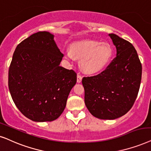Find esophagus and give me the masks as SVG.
<instances>
[{
  "instance_id": "34e87169",
  "label": "esophagus",
  "mask_w": 151,
  "mask_h": 151,
  "mask_svg": "<svg viewBox=\"0 0 151 151\" xmlns=\"http://www.w3.org/2000/svg\"><path fill=\"white\" fill-rule=\"evenodd\" d=\"M82 79H83V77H82V76L80 75V74H78V76H77V83H81Z\"/></svg>"
}]
</instances>
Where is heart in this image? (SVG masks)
Wrapping results in <instances>:
<instances>
[{"instance_id": "heart-1", "label": "heart", "mask_w": 151, "mask_h": 151, "mask_svg": "<svg viewBox=\"0 0 151 151\" xmlns=\"http://www.w3.org/2000/svg\"><path fill=\"white\" fill-rule=\"evenodd\" d=\"M111 46L107 43L94 40H83L73 42L70 50L65 52L69 60L74 58L80 60V67L86 73L93 74L104 70L112 59Z\"/></svg>"}]
</instances>
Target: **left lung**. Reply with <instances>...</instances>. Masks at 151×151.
<instances>
[{
	"mask_svg": "<svg viewBox=\"0 0 151 151\" xmlns=\"http://www.w3.org/2000/svg\"><path fill=\"white\" fill-rule=\"evenodd\" d=\"M116 57L96 76L84 77L85 103L89 112L100 119L112 120L126 114L137 96L142 67L132 44L115 34H109Z\"/></svg>",
	"mask_w": 151,
	"mask_h": 151,
	"instance_id": "left-lung-1",
	"label": "left lung"
}]
</instances>
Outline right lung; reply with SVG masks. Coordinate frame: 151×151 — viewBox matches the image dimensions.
<instances>
[{
  "label": "right lung",
  "mask_w": 151,
  "mask_h": 151,
  "mask_svg": "<svg viewBox=\"0 0 151 151\" xmlns=\"http://www.w3.org/2000/svg\"><path fill=\"white\" fill-rule=\"evenodd\" d=\"M62 58L54 35L46 31L35 33L16 48L9 68V90L17 108L30 120L54 121L65 109L77 75L60 66Z\"/></svg>",
  "instance_id": "obj_1"
}]
</instances>
